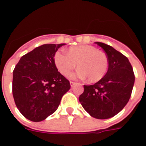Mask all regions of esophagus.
Wrapping results in <instances>:
<instances>
[{
    "instance_id": "obj_1",
    "label": "esophagus",
    "mask_w": 146,
    "mask_h": 146,
    "mask_svg": "<svg viewBox=\"0 0 146 146\" xmlns=\"http://www.w3.org/2000/svg\"><path fill=\"white\" fill-rule=\"evenodd\" d=\"M76 83V82H73V81H70V85L71 87H73V85H75Z\"/></svg>"
}]
</instances>
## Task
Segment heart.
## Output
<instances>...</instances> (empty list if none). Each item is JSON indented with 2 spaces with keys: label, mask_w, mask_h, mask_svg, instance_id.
I'll return each mask as SVG.
<instances>
[{
  "label": "heart",
  "mask_w": 146,
  "mask_h": 146,
  "mask_svg": "<svg viewBox=\"0 0 146 146\" xmlns=\"http://www.w3.org/2000/svg\"><path fill=\"white\" fill-rule=\"evenodd\" d=\"M54 61L58 70L64 76H67L77 65L80 69L72 77L86 78L88 76L90 82L100 80L106 75L109 66L106 54L91 45L72 47L68 50V54L57 51L54 54Z\"/></svg>",
  "instance_id": "b5f03b06"
}]
</instances>
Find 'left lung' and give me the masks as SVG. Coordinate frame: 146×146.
Instances as JSON below:
<instances>
[{
    "label": "left lung",
    "mask_w": 146,
    "mask_h": 146,
    "mask_svg": "<svg viewBox=\"0 0 146 146\" xmlns=\"http://www.w3.org/2000/svg\"><path fill=\"white\" fill-rule=\"evenodd\" d=\"M109 61L106 74L93 85H84L79 101L83 108L96 119L113 117L123 109L131 95L135 74L128 58L110 45L96 42Z\"/></svg>",
    "instance_id": "left-lung-1"
}]
</instances>
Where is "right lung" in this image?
<instances>
[{
	"instance_id": "add662e5",
	"label": "right lung",
	"mask_w": 146,
	"mask_h": 146,
	"mask_svg": "<svg viewBox=\"0 0 146 146\" xmlns=\"http://www.w3.org/2000/svg\"><path fill=\"white\" fill-rule=\"evenodd\" d=\"M64 44L39 46L24 54L13 70L15 103L31 121H42L54 113L70 89V81L58 71L54 61V54Z\"/></svg>"
}]
</instances>
